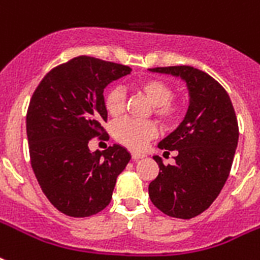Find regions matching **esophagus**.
Masks as SVG:
<instances>
[{
	"mask_svg": "<svg viewBox=\"0 0 260 260\" xmlns=\"http://www.w3.org/2000/svg\"><path fill=\"white\" fill-rule=\"evenodd\" d=\"M131 156H132V159H134V160H138V159L144 158L146 155L140 154V152H132V154H131Z\"/></svg>",
	"mask_w": 260,
	"mask_h": 260,
	"instance_id": "1",
	"label": "esophagus"
}]
</instances>
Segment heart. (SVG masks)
I'll list each match as a JSON object with an SVG mask.
<instances>
[{
	"label": "heart",
	"mask_w": 260,
	"mask_h": 260,
	"mask_svg": "<svg viewBox=\"0 0 260 260\" xmlns=\"http://www.w3.org/2000/svg\"><path fill=\"white\" fill-rule=\"evenodd\" d=\"M139 93L144 94L152 104V112L159 120L167 122L173 120L181 110V106L173 101L174 89L170 83L159 78H147L135 85ZM106 113L118 117L125 108V93L121 87L114 86L106 91L104 97ZM156 135V126L151 121H138L124 118L114 124L113 136L118 143L132 150H140L148 140Z\"/></svg>",
	"instance_id": "obj_1"
}]
</instances>
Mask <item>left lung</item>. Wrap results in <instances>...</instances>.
Returning <instances> with one entry per match:
<instances>
[{"instance_id":"8db88e82","label":"left lung","mask_w":260,"mask_h":260,"mask_svg":"<svg viewBox=\"0 0 260 260\" xmlns=\"http://www.w3.org/2000/svg\"><path fill=\"white\" fill-rule=\"evenodd\" d=\"M150 71L178 77L189 90L183 121L158 144L166 152L177 151L175 165L165 166L155 155L159 174L148 186L160 212L187 220L208 209L225 185L238 147V118L225 89L204 71L190 66Z\"/></svg>"}]
</instances>
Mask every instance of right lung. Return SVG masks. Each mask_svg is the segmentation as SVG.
Returning a JSON list of instances; mask_svg holds the SVG:
<instances>
[{"label": "right lung", "mask_w": 260, "mask_h": 260, "mask_svg": "<svg viewBox=\"0 0 260 260\" xmlns=\"http://www.w3.org/2000/svg\"><path fill=\"white\" fill-rule=\"evenodd\" d=\"M129 73L124 64L78 56L52 69L30 98V165L43 193L67 216L87 217L105 209L129 162L131 154L120 144L102 152L89 150L108 118L104 89Z\"/></svg>", "instance_id": "obj_1"}]
</instances>
